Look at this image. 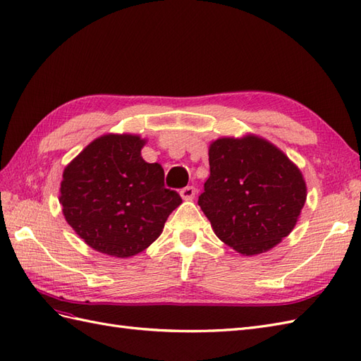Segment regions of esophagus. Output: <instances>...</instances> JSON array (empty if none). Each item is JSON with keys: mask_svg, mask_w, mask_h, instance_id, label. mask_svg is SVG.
I'll list each match as a JSON object with an SVG mask.
<instances>
[{"mask_svg": "<svg viewBox=\"0 0 361 361\" xmlns=\"http://www.w3.org/2000/svg\"><path fill=\"white\" fill-rule=\"evenodd\" d=\"M180 195H181L183 200H186V201L193 200V198H195V195H197V189L193 188V186H186V188H183L180 190Z\"/></svg>", "mask_w": 361, "mask_h": 361, "instance_id": "obj_1", "label": "esophagus"}]
</instances>
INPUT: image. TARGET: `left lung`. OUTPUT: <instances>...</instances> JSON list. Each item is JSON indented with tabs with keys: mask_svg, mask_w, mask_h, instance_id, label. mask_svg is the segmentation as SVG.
Wrapping results in <instances>:
<instances>
[{
	"mask_svg": "<svg viewBox=\"0 0 361 361\" xmlns=\"http://www.w3.org/2000/svg\"><path fill=\"white\" fill-rule=\"evenodd\" d=\"M210 175L198 206L224 244L259 255L291 233L307 184L288 157L257 135L223 137L209 147Z\"/></svg>",
	"mask_w": 361,
	"mask_h": 361,
	"instance_id": "left-lung-1",
	"label": "left lung"
}]
</instances>
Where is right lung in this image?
Listing matches in <instances>:
<instances>
[{"label": "right lung", "mask_w": 361, "mask_h": 361, "mask_svg": "<svg viewBox=\"0 0 361 361\" xmlns=\"http://www.w3.org/2000/svg\"><path fill=\"white\" fill-rule=\"evenodd\" d=\"M146 142L133 134H106L91 142L62 173V214L94 250L116 257L143 252L181 204L164 188L159 163H146Z\"/></svg>", "instance_id": "add662e5"}]
</instances>
